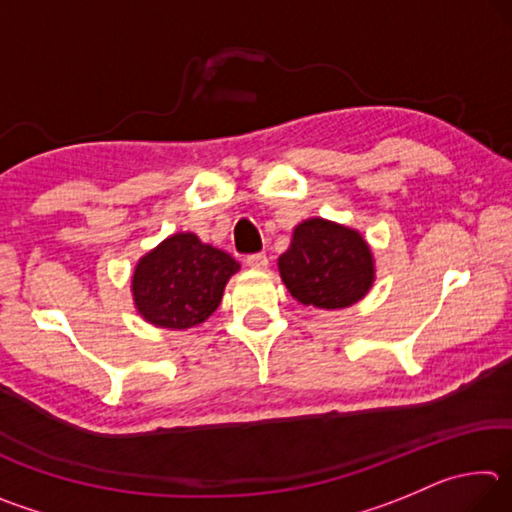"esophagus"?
<instances>
[{
  "mask_svg": "<svg viewBox=\"0 0 512 512\" xmlns=\"http://www.w3.org/2000/svg\"><path fill=\"white\" fill-rule=\"evenodd\" d=\"M246 264L250 268H255V271H264V268L268 266V257L264 253H253L246 257Z\"/></svg>",
  "mask_w": 512,
  "mask_h": 512,
  "instance_id": "34e87169",
  "label": "esophagus"
}]
</instances>
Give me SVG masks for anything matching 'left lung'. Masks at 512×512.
I'll list each match as a JSON object with an SVG mask.
<instances>
[{
    "mask_svg": "<svg viewBox=\"0 0 512 512\" xmlns=\"http://www.w3.org/2000/svg\"><path fill=\"white\" fill-rule=\"evenodd\" d=\"M277 268L291 296L318 309L350 307L375 282V259L366 239L357 230L325 219L296 225Z\"/></svg>",
    "mask_w": 512,
    "mask_h": 512,
    "instance_id": "obj_1",
    "label": "left lung"
}]
</instances>
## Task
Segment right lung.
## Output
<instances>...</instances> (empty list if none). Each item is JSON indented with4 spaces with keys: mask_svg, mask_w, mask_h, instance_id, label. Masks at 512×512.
Returning <instances> with one entry per match:
<instances>
[{
    "mask_svg": "<svg viewBox=\"0 0 512 512\" xmlns=\"http://www.w3.org/2000/svg\"><path fill=\"white\" fill-rule=\"evenodd\" d=\"M237 271L235 257L192 232H176L137 262L135 307L144 320L164 329L201 325L221 305L225 284Z\"/></svg>",
    "mask_w": 512,
    "mask_h": 512,
    "instance_id": "add662e5",
    "label": "right lung"
}]
</instances>
